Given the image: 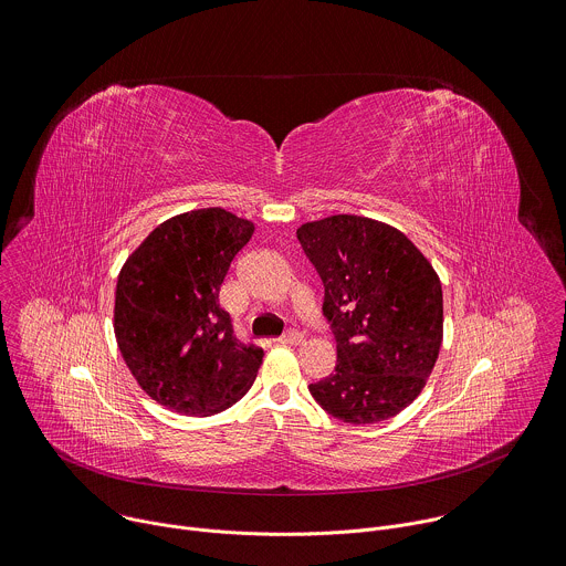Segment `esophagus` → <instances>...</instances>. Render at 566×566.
<instances>
[{"mask_svg":"<svg viewBox=\"0 0 566 566\" xmlns=\"http://www.w3.org/2000/svg\"><path fill=\"white\" fill-rule=\"evenodd\" d=\"M279 343H281V345H298V343H303V334L296 332V329H290V332H285V334L279 338Z\"/></svg>","mask_w":566,"mask_h":566,"instance_id":"1","label":"esophagus"}]
</instances>
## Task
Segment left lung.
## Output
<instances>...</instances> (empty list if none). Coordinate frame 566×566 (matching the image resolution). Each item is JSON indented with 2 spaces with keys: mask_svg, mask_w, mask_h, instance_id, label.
<instances>
[{
  "mask_svg": "<svg viewBox=\"0 0 566 566\" xmlns=\"http://www.w3.org/2000/svg\"><path fill=\"white\" fill-rule=\"evenodd\" d=\"M323 287L336 338L334 374L314 400L349 424L402 411L427 385L442 343V287L422 252L396 228L334 214L296 230Z\"/></svg>",
  "mask_w": 566,
  "mask_h": 566,
  "instance_id": "obj_1",
  "label": "left lung"
}]
</instances>
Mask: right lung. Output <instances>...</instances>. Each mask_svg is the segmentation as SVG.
Here are the masks:
<instances>
[{
    "label": "right lung",
    "instance_id": "1",
    "mask_svg": "<svg viewBox=\"0 0 566 566\" xmlns=\"http://www.w3.org/2000/svg\"><path fill=\"white\" fill-rule=\"evenodd\" d=\"M254 223L223 208L157 226L124 263L115 336L139 387L186 416H212L252 387L263 349L234 336L219 290Z\"/></svg>",
    "mask_w": 566,
    "mask_h": 566
}]
</instances>
